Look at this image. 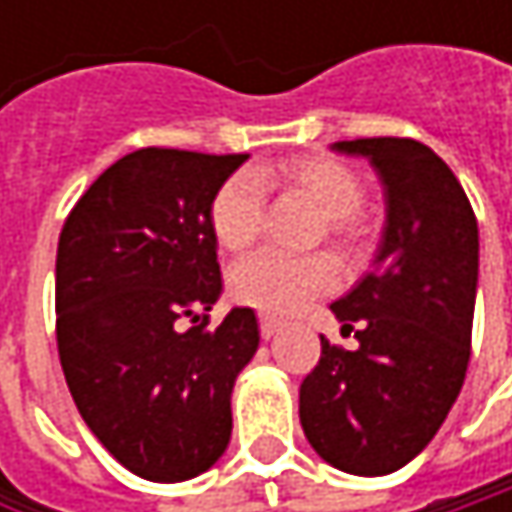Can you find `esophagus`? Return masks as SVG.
Instances as JSON below:
<instances>
[{
    "mask_svg": "<svg viewBox=\"0 0 512 512\" xmlns=\"http://www.w3.org/2000/svg\"><path fill=\"white\" fill-rule=\"evenodd\" d=\"M257 323H260V335H263L266 341H269V338H275V335L281 332V326H284V323H281L278 317H272V314H260V317H257Z\"/></svg>",
    "mask_w": 512,
    "mask_h": 512,
    "instance_id": "1",
    "label": "esophagus"
}]
</instances>
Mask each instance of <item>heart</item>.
I'll return each instance as SVG.
<instances>
[{
    "instance_id": "b5f03b06",
    "label": "heart",
    "mask_w": 512,
    "mask_h": 512,
    "mask_svg": "<svg viewBox=\"0 0 512 512\" xmlns=\"http://www.w3.org/2000/svg\"><path fill=\"white\" fill-rule=\"evenodd\" d=\"M296 189L308 195L323 213L326 228L341 243L358 237L356 213L364 204V183L356 171L332 156H293L275 165L231 174L210 201V228L225 252H246L263 228V186ZM341 281L338 260L326 252L284 255L257 252L231 269V293L237 302L263 314H293L314 296L335 290Z\"/></svg>"
}]
</instances>
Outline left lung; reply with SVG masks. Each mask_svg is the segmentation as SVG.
Wrapping results in <instances>:
<instances>
[{"label": "left lung", "mask_w": 512, "mask_h": 512, "mask_svg": "<svg viewBox=\"0 0 512 512\" xmlns=\"http://www.w3.org/2000/svg\"><path fill=\"white\" fill-rule=\"evenodd\" d=\"M385 189L373 269L332 302L356 350L329 344L299 388L311 448L341 471L379 477L415 460L448 418L471 358L477 219L454 171L415 139L335 142Z\"/></svg>", "instance_id": "8db88e82"}]
</instances>
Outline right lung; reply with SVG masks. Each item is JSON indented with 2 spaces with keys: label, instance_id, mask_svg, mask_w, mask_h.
<instances>
[{
  "label": "right lung",
  "instance_id": "add662e5",
  "mask_svg": "<svg viewBox=\"0 0 512 512\" xmlns=\"http://www.w3.org/2000/svg\"><path fill=\"white\" fill-rule=\"evenodd\" d=\"M249 154L142 148L109 165L64 219L55 341L100 445L154 483L198 477L231 442V391L257 353V317L222 293L210 201ZM193 326L185 329V320Z\"/></svg>",
  "mask_w": 512,
  "mask_h": 512
}]
</instances>
